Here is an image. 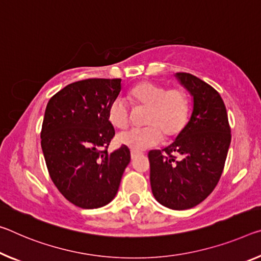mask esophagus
<instances>
[{
	"label": "esophagus",
	"mask_w": 261,
	"mask_h": 261,
	"mask_svg": "<svg viewBox=\"0 0 261 261\" xmlns=\"http://www.w3.org/2000/svg\"><path fill=\"white\" fill-rule=\"evenodd\" d=\"M140 154H142V153H140V152L132 150V151H131V159H135L136 156H138V155H140Z\"/></svg>",
	"instance_id": "34e87169"
}]
</instances>
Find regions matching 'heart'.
<instances>
[{"label": "heart", "instance_id": "obj_1", "mask_svg": "<svg viewBox=\"0 0 261 261\" xmlns=\"http://www.w3.org/2000/svg\"><path fill=\"white\" fill-rule=\"evenodd\" d=\"M127 100L135 109H145L143 124L118 136V142L134 151L155 146L165 138L176 137L188 122L190 103L185 90L140 82L130 89ZM108 119L116 129L124 130L130 124V110L122 98H115L108 107Z\"/></svg>", "mask_w": 261, "mask_h": 261}]
</instances>
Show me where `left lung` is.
Masks as SVG:
<instances>
[{"mask_svg":"<svg viewBox=\"0 0 261 261\" xmlns=\"http://www.w3.org/2000/svg\"><path fill=\"white\" fill-rule=\"evenodd\" d=\"M175 77L193 96L192 115L174 142L148 152V160L155 200L169 209L185 210L205 200L220 181L231 129L217 90L189 73Z\"/></svg>","mask_w":261,"mask_h":261,"instance_id":"obj_1","label":"left lung"}]
</instances>
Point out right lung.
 <instances>
[{
	"instance_id": "obj_1",
	"label": "right lung",
	"mask_w": 261,
	"mask_h": 261,
	"mask_svg": "<svg viewBox=\"0 0 261 261\" xmlns=\"http://www.w3.org/2000/svg\"><path fill=\"white\" fill-rule=\"evenodd\" d=\"M121 79H87L49 98L41 126V150L58 190L76 206L96 209L114 200L130 150L109 153L115 129L108 107L122 89Z\"/></svg>"
}]
</instances>
